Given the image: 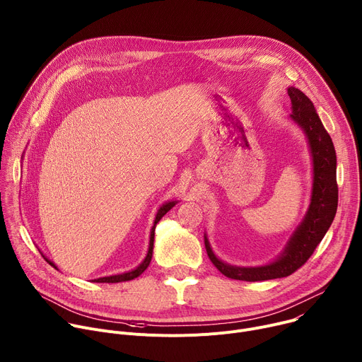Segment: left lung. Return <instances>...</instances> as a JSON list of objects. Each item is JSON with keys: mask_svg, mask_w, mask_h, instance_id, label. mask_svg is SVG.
Here are the masks:
<instances>
[{"mask_svg": "<svg viewBox=\"0 0 362 362\" xmlns=\"http://www.w3.org/2000/svg\"><path fill=\"white\" fill-rule=\"evenodd\" d=\"M288 95L292 102V113L289 117L305 134L312 156L313 181L310 203L303 220L289 237L284 252L277 259L263 266L243 267L220 260L210 246L207 234H204V245L210 260L230 279L259 282V280L280 279L292 274L312 256L337 214V153L332 139L320 122L310 99L293 86L288 88Z\"/></svg>", "mask_w": 362, "mask_h": 362, "instance_id": "1", "label": "left lung"}]
</instances>
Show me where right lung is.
<instances>
[{"mask_svg":"<svg viewBox=\"0 0 362 362\" xmlns=\"http://www.w3.org/2000/svg\"><path fill=\"white\" fill-rule=\"evenodd\" d=\"M178 202L175 199V202H168V203H164L163 206H160L159 209H158V211H156V216H155V220H153V226H152V228H151V235H149V246H148V253H146V256H145V259H144V262L138 266V267H135V269H132V270H129V272H125V273H120V274H113V276H105V277H99V279H93L92 282H96V284H117V282H127V280H132V279H135V277H138L139 274H142L145 270H146V267L149 266V263H151V259H152V252H153V237H155V226H156V223L163 218L175 204H177ZM45 257V256H43ZM54 269H57V266L52 262V260H49L47 257H45Z\"/></svg>","mask_w":362,"mask_h":362,"instance_id":"add662e5","label":"right lung"}]
</instances>
